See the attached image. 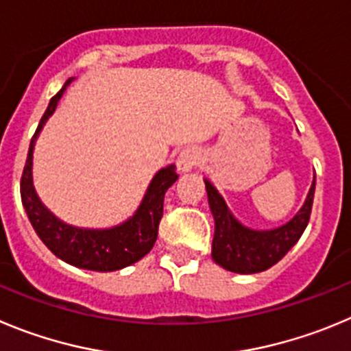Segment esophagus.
I'll use <instances>...</instances> for the list:
<instances>
[{
	"instance_id": "34e87169",
	"label": "esophagus",
	"mask_w": 351,
	"mask_h": 351,
	"mask_svg": "<svg viewBox=\"0 0 351 351\" xmlns=\"http://www.w3.org/2000/svg\"><path fill=\"white\" fill-rule=\"evenodd\" d=\"M199 160H201V150L195 147H187L183 148L182 152L178 154V157H176V168L182 173L189 171L194 166H197Z\"/></svg>"
}]
</instances>
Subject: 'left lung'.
Wrapping results in <instances>:
<instances>
[{
    "instance_id": "obj_1",
    "label": "left lung",
    "mask_w": 351,
    "mask_h": 351,
    "mask_svg": "<svg viewBox=\"0 0 351 351\" xmlns=\"http://www.w3.org/2000/svg\"><path fill=\"white\" fill-rule=\"evenodd\" d=\"M204 183L215 219L211 257L219 266L232 273L252 274L269 269L299 241L311 217L315 180L301 211L289 223L273 230H252L243 227L227 210L217 189L208 180H204Z\"/></svg>"
}]
</instances>
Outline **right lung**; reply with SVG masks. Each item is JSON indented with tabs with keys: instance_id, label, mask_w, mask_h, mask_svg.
I'll use <instances>...</instances> for the list:
<instances>
[{
	"instance_id": "right-lung-1",
	"label": "right lung",
	"mask_w": 351,
	"mask_h": 351,
	"mask_svg": "<svg viewBox=\"0 0 351 351\" xmlns=\"http://www.w3.org/2000/svg\"><path fill=\"white\" fill-rule=\"evenodd\" d=\"M71 82L68 78L61 90L50 99L49 108L43 113L42 121L38 124L36 132L31 138L29 152H27L26 166L21 178V197L22 204L26 208L31 226L34 227L36 234L40 236L50 252L56 257L62 258L68 264L90 271H117L125 266H131L136 261L152 250L154 243L159 232V223L162 219L164 194L176 182L178 175L175 166L160 169L154 176L143 203L138 208L136 215L128 222L112 229H78L68 226L56 219L49 210L38 199L33 187V148L38 132L43 128L50 115L53 113L58 101L61 99L66 85Z\"/></svg>"
}]
</instances>
